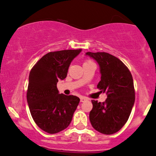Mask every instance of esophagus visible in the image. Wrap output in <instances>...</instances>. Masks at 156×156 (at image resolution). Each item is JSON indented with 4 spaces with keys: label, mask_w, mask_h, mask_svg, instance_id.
I'll use <instances>...</instances> for the list:
<instances>
[{
    "label": "esophagus",
    "mask_w": 156,
    "mask_h": 156,
    "mask_svg": "<svg viewBox=\"0 0 156 156\" xmlns=\"http://www.w3.org/2000/svg\"><path fill=\"white\" fill-rule=\"evenodd\" d=\"M80 102H85V101L87 100V99H86V98H85V97H80Z\"/></svg>",
    "instance_id": "34e87169"
}]
</instances>
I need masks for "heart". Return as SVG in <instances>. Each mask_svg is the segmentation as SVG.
Returning a JSON list of instances; mask_svg holds the SVG:
<instances>
[{"label":"heart","instance_id":"heart-1","mask_svg":"<svg viewBox=\"0 0 156 156\" xmlns=\"http://www.w3.org/2000/svg\"><path fill=\"white\" fill-rule=\"evenodd\" d=\"M88 62H91V61H87V62H86L85 63H88Z\"/></svg>","mask_w":156,"mask_h":156}]
</instances>
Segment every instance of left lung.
I'll return each mask as SVG.
<instances>
[{
	"mask_svg": "<svg viewBox=\"0 0 156 156\" xmlns=\"http://www.w3.org/2000/svg\"><path fill=\"white\" fill-rule=\"evenodd\" d=\"M98 63L101 80L97 88L107 94L105 102L91 100L89 120L93 128L104 134H115L128 121L135 100L133 78L119 59L105 52H87Z\"/></svg>",
	"mask_w": 156,
	"mask_h": 156,
	"instance_id": "8db88e82",
	"label": "left lung"
}]
</instances>
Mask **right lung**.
Here are the masks:
<instances>
[{"instance_id":"1","label":"right lung","mask_w":156,"mask_h":156,"mask_svg":"<svg viewBox=\"0 0 156 156\" xmlns=\"http://www.w3.org/2000/svg\"><path fill=\"white\" fill-rule=\"evenodd\" d=\"M81 51L49 52L30 73L27 93L30 111L37 126L48 134L66 129L79 104L78 97L59 94L57 84L66 78L70 65Z\"/></svg>"}]
</instances>
